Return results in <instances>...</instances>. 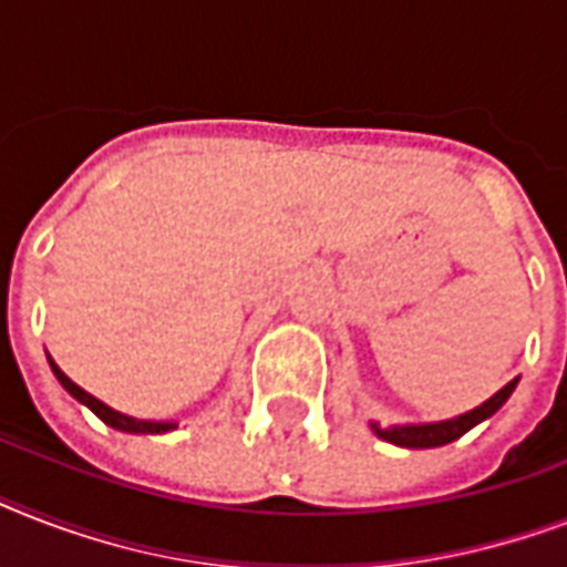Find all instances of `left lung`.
Returning a JSON list of instances; mask_svg holds the SVG:
<instances>
[{
	"label": "left lung",
	"instance_id": "left-lung-1",
	"mask_svg": "<svg viewBox=\"0 0 567 567\" xmlns=\"http://www.w3.org/2000/svg\"><path fill=\"white\" fill-rule=\"evenodd\" d=\"M515 377L512 382L492 394L485 403H480L476 409L465 414H456V417H447V421H430V423H394V426H379V421H368V426L373 430V435L388 444H396V447H409V450H426V447H444L450 441L462 439L467 430H474L476 423L488 421L497 409H501L506 400L512 396L515 385H518Z\"/></svg>",
	"mask_w": 567,
	"mask_h": 567
}]
</instances>
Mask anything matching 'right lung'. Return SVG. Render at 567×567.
Listing matches in <instances>:
<instances>
[{
    "label": "right lung",
    "instance_id": "right-lung-1",
    "mask_svg": "<svg viewBox=\"0 0 567 567\" xmlns=\"http://www.w3.org/2000/svg\"><path fill=\"white\" fill-rule=\"evenodd\" d=\"M47 359H49V368H52V373H55L58 382L64 385L66 394L75 396V400H79L82 405H87V409H91V412L96 414L102 423H109L111 430L128 432V435H164V432H171L179 426L176 421H141V417H132V414H123V412H117V409H111V405H105L93 394H87L82 385H75L73 379L66 377V373L61 371L55 362H52V355L47 353Z\"/></svg>",
    "mask_w": 567,
    "mask_h": 567
}]
</instances>
